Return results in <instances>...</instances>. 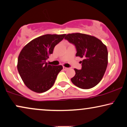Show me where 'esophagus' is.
I'll return each instance as SVG.
<instances>
[{"label": "esophagus", "instance_id": "obj_1", "mask_svg": "<svg viewBox=\"0 0 127 127\" xmlns=\"http://www.w3.org/2000/svg\"><path fill=\"white\" fill-rule=\"evenodd\" d=\"M63 69H64L65 70H67L69 69L68 67H65V66L63 67Z\"/></svg>", "mask_w": 127, "mask_h": 127}]
</instances>
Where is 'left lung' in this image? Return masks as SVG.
I'll list each match as a JSON object with an SVG mask.
<instances>
[{
	"label": "left lung",
	"mask_w": 127,
	"mask_h": 127,
	"mask_svg": "<svg viewBox=\"0 0 127 127\" xmlns=\"http://www.w3.org/2000/svg\"><path fill=\"white\" fill-rule=\"evenodd\" d=\"M65 39L75 46L76 56L83 58L82 69H75L72 82L83 89L95 87L101 81L107 66L106 46L96 37L85 34H68Z\"/></svg>",
	"instance_id": "obj_1"
}]
</instances>
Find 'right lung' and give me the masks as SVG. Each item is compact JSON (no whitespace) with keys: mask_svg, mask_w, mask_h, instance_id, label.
Here are the masks:
<instances>
[{"mask_svg":"<svg viewBox=\"0 0 127 127\" xmlns=\"http://www.w3.org/2000/svg\"><path fill=\"white\" fill-rule=\"evenodd\" d=\"M66 34H45L32 39L24 46L18 58L17 69L26 86L36 93H43L52 88L61 65L46 62L54 47Z\"/></svg>","mask_w":127,"mask_h":127,"instance_id":"right-lung-1","label":"right lung"}]
</instances>
